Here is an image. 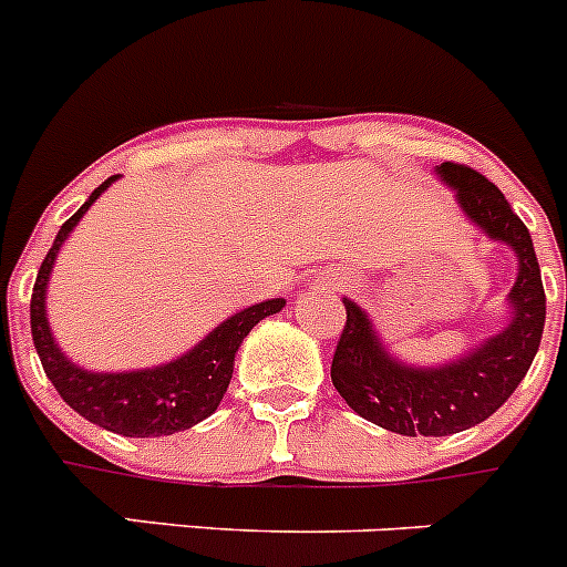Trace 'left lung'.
<instances>
[{
	"label": "left lung",
	"mask_w": 567,
	"mask_h": 567,
	"mask_svg": "<svg viewBox=\"0 0 567 567\" xmlns=\"http://www.w3.org/2000/svg\"><path fill=\"white\" fill-rule=\"evenodd\" d=\"M433 173L456 193L470 224L515 251L517 277L506 296L504 330L436 367L391 355L367 310L343 299L347 327L332 358V385L358 416L400 436H451L489 420L526 378L546 324V290L532 235L504 193L464 164L444 162Z\"/></svg>",
	"instance_id": "8db88e82"
}]
</instances>
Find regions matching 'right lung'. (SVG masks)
<instances>
[{"label":"right lung","mask_w":567,"mask_h":567,"mask_svg":"<svg viewBox=\"0 0 567 567\" xmlns=\"http://www.w3.org/2000/svg\"><path fill=\"white\" fill-rule=\"evenodd\" d=\"M114 182L116 176L105 178L89 195L86 204L58 229L52 248L47 251L44 262H41L33 299H30L33 343L47 378L52 380V385H55V391L69 409H75L89 422L111 433H120V436H171V433L198 425L206 416H212V411H218L220 400L229 389L231 372H235V355L243 338L259 321L279 313L285 308V299L257 301L251 308H243L240 313L220 321L189 352L167 363H158V367L128 369V372H92V369L69 361L66 352L58 347L50 319H47L50 274L55 268L58 251L66 243V237L81 224L89 206Z\"/></svg>","instance_id":"add662e5"}]
</instances>
